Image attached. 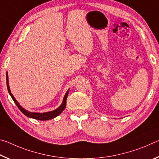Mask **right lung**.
<instances>
[{"label":"right lung","instance_id":"1","mask_svg":"<svg viewBox=\"0 0 159 159\" xmlns=\"http://www.w3.org/2000/svg\"><path fill=\"white\" fill-rule=\"evenodd\" d=\"M6 82H7V90H8V93H10V96H11V98L13 99V101L15 102V103L16 104V105L17 106L19 109H20V111L22 112L25 116H26L27 117L32 118H34V119H37V120H50V119H52V118H55L56 116H57L60 115L61 113L63 111V110L65 109L66 104V99H67V96H68L69 89L67 90V92L66 93L65 95H64V97L62 103H61V105L57 109H56L55 110H53V111L45 112V113L29 112L28 111H26V109H25L23 108V107H21V106L20 105V104L18 103V102L16 100L15 98H14V96H13V95L11 93V92H10V86H9V84H8L9 82H8V75H7V72H6Z\"/></svg>","mask_w":159,"mask_h":159}]
</instances>
